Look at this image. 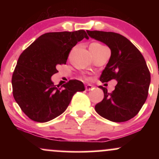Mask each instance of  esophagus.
<instances>
[{"label":"esophagus","mask_w":159,"mask_h":159,"mask_svg":"<svg viewBox=\"0 0 159 159\" xmlns=\"http://www.w3.org/2000/svg\"><path fill=\"white\" fill-rule=\"evenodd\" d=\"M85 89H86V90H87V91H90V90H92L93 89V85H91V84H87L85 86Z\"/></svg>","instance_id":"esophagus-1"}]
</instances>
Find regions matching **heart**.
Wrapping results in <instances>:
<instances>
[{"instance_id":"1","label":"heart","mask_w":159,"mask_h":159,"mask_svg":"<svg viewBox=\"0 0 159 159\" xmlns=\"http://www.w3.org/2000/svg\"><path fill=\"white\" fill-rule=\"evenodd\" d=\"M105 46H103L102 45L100 44V43H92V44L90 45V48H96V49H98V48H104Z\"/></svg>"}]
</instances>
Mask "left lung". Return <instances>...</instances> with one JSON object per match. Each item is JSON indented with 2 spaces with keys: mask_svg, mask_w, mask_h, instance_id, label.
Masks as SVG:
<instances>
[{
  "mask_svg": "<svg viewBox=\"0 0 159 159\" xmlns=\"http://www.w3.org/2000/svg\"><path fill=\"white\" fill-rule=\"evenodd\" d=\"M93 39L102 42L111 49V55L99 79L102 83L117 81L111 93L104 92L102 101L95 110L111 121L122 123L138 114L148 96L150 72L142 54L125 36L114 32L87 30Z\"/></svg>",
  "mask_w": 159,
  "mask_h": 159,
  "instance_id": "left-lung-1",
  "label": "left lung"
}]
</instances>
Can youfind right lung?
<instances>
[{"label": "right lung", "instance_id": "right-lung-1", "mask_svg": "<svg viewBox=\"0 0 159 159\" xmlns=\"http://www.w3.org/2000/svg\"><path fill=\"white\" fill-rule=\"evenodd\" d=\"M84 30L51 32L40 36L19 56L12 77V94L21 111L38 123L63 114L73 95L85 90L84 84L70 80L57 87L51 80L57 67L66 64L72 48L84 39Z\"/></svg>", "mask_w": 159, "mask_h": 159}]
</instances>
